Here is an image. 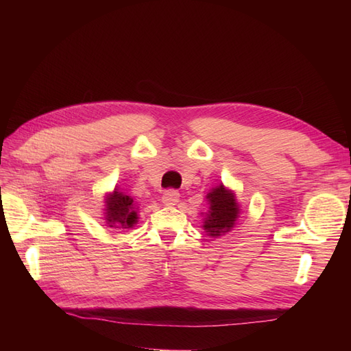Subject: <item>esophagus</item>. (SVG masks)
Instances as JSON below:
<instances>
[{
	"instance_id": "34e87169",
	"label": "esophagus",
	"mask_w": 351,
	"mask_h": 351,
	"mask_svg": "<svg viewBox=\"0 0 351 351\" xmlns=\"http://www.w3.org/2000/svg\"><path fill=\"white\" fill-rule=\"evenodd\" d=\"M178 199H180V193L177 192V190L169 189V190H167V192L162 196V204L167 205V206H171V205L177 204Z\"/></svg>"
}]
</instances>
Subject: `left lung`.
Here are the masks:
<instances>
[{
  "label": "left lung",
  "mask_w": 351,
  "mask_h": 351,
  "mask_svg": "<svg viewBox=\"0 0 351 351\" xmlns=\"http://www.w3.org/2000/svg\"><path fill=\"white\" fill-rule=\"evenodd\" d=\"M209 199V214L205 218L204 228L212 237H218L222 232H227L234 226L239 215V208L234 195L224 186L212 190L206 196Z\"/></svg>",
  "instance_id": "1"
}]
</instances>
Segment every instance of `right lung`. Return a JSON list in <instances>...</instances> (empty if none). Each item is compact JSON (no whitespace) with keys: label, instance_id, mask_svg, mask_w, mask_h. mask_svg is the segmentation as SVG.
Returning a JSON list of instances; mask_svg holds the SVG:
<instances>
[{"label":"right lung","instance_id":"add662e5","mask_svg":"<svg viewBox=\"0 0 351 351\" xmlns=\"http://www.w3.org/2000/svg\"><path fill=\"white\" fill-rule=\"evenodd\" d=\"M137 221L134 200L121 192H115L107 199V222L110 227L130 228Z\"/></svg>","mask_w":351,"mask_h":351}]
</instances>
